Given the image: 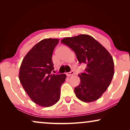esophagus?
<instances>
[{
    "mask_svg": "<svg viewBox=\"0 0 130 130\" xmlns=\"http://www.w3.org/2000/svg\"><path fill=\"white\" fill-rule=\"evenodd\" d=\"M66 75H67V76H72V75H73V74H74V72H73V71H71L70 72L66 73Z\"/></svg>",
    "mask_w": 130,
    "mask_h": 130,
    "instance_id": "34e87169",
    "label": "esophagus"
}]
</instances>
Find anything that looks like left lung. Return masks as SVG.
Returning <instances> with one entry per match:
<instances>
[{"instance_id":"obj_1","label":"left lung","mask_w":130,"mask_h":130,"mask_svg":"<svg viewBox=\"0 0 130 130\" xmlns=\"http://www.w3.org/2000/svg\"><path fill=\"white\" fill-rule=\"evenodd\" d=\"M61 42L75 53L85 72L79 74L80 83L74 88L78 99L85 102L96 101L109 86L114 74V63L109 53L95 38L82 34L63 38Z\"/></svg>"}]
</instances>
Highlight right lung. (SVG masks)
<instances>
[{
	"label": "right lung",
	"instance_id": "add662e5",
	"mask_svg": "<svg viewBox=\"0 0 130 130\" xmlns=\"http://www.w3.org/2000/svg\"><path fill=\"white\" fill-rule=\"evenodd\" d=\"M58 42L56 38L40 41L25 56L19 69V80L24 90L34 102L43 107L59 101L60 88L66 78L65 74L51 73L54 70L53 52Z\"/></svg>",
	"mask_w": 130,
	"mask_h": 130
}]
</instances>
